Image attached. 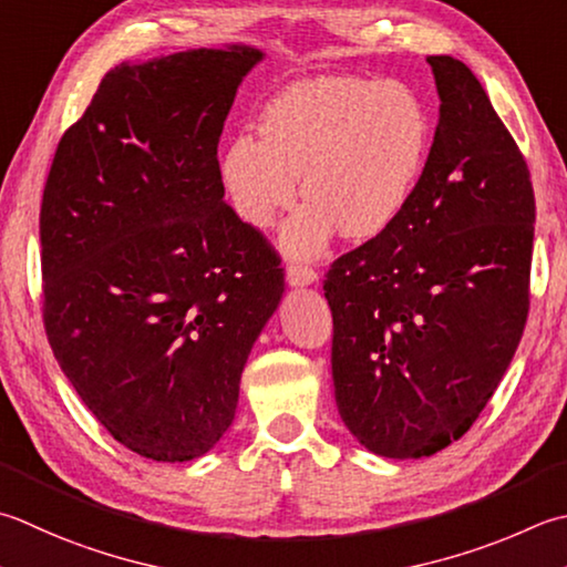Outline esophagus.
<instances>
[{"mask_svg":"<svg viewBox=\"0 0 567 567\" xmlns=\"http://www.w3.org/2000/svg\"><path fill=\"white\" fill-rule=\"evenodd\" d=\"M285 280L290 287H307V285H315L319 280V275L317 270L307 268V265H287Z\"/></svg>","mask_w":567,"mask_h":567,"instance_id":"esophagus-1","label":"esophagus"}]
</instances>
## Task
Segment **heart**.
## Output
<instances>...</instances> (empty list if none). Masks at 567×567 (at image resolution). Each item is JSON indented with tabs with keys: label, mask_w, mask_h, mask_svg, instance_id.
<instances>
[{
	"label": "heart",
	"mask_w": 567,
	"mask_h": 567,
	"mask_svg": "<svg viewBox=\"0 0 567 567\" xmlns=\"http://www.w3.org/2000/svg\"><path fill=\"white\" fill-rule=\"evenodd\" d=\"M430 113L403 81L321 75L272 97L260 137L240 135L220 157V182L243 224L270 228L297 196L305 206L285 226L290 258L347 238L379 236L415 192L430 150Z\"/></svg>",
	"instance_id": "b5f03b06"
}]
</instances>
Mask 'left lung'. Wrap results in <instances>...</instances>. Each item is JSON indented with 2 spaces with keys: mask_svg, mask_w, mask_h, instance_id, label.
Listing matches in <instances>:
<instances>
[{
  "mask_svg": "<svg viewBox=\"0 0 567 567\" xmlns=\"http://www.w3.org/2000/svg\"><path fill=\"white\" fill-rule=\"evenodd\" d=\"M427 63L440 120L415 192L324 280L339 415L391 460L430 457L472 427L528 317L536 202L526 159L467 65Z\"/></svg>",
  "mask_w": 567,
  "mask_h": 567,
  "instance_id": "1",
  "label": "left lung"
}]
</instances>
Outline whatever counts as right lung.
Here are the masks:
<instances>
[{"label":"right lung","instance_id":"1","mask_svg":"<svg viewBox=\"0 0 567 567\" xmlns=\"http://www.w3.org/2000/svg\"><path fill=\"white\" fill-rule=\"evenodd\" d=\"M248 43L120 63L65 130L41 202L43 327L120 445L204 457L285 292L275 250L226 202L218 140Z\"/></svg>","mask_w":567,"mask_h":567}]
</instances>
